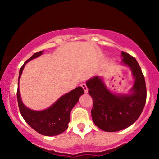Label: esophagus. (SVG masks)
<instances>
[{"mask_svg": "<svg viewBox=\"0 0 159 159\" xmlns=\"http://www.w3.org/2000/svg\"><path fill=\"white\" fill-rule=\"evenodd\" d=\"M81 87H82V88L84 89V93H87L88 92V88H87V85H86L85 84H81Z\"/></svg>", "mask_w": 159, "mask_h": 159, "instance_id": "1", "label": "esophagus"}]
</instances>
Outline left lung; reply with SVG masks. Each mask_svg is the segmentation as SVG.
<instances>
[{
  "label": "left lung",
  "instance_id": "obj_1",
  "mask_svg": "<svg viewBox=\"0 0 159 159\" xmlns=\"http://www.w3.org/2000/svg\"><path fill=\"white\" fill-rule=\"evenodd\" d=\"M123 63L129 66L135 78L131 95H114L107 89L102 78L95 76L86 83L93 98V121L105 132L123 130L132 125L141 114L147 100L145 78L136 59L122 52Z\"/></svg>",
  "mask_w": 159,
  "mask_h": 159
}]
</instances>
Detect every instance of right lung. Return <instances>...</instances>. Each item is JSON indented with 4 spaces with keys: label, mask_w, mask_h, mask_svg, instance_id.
<instances>
[{
    "label": "right lung",
    "mask_w": 159,
    "mask_h": 159,
    "mask_svg": "<svg viewBox=\"0 0 159 159\" xmlns=\"http://www.w3.org/2000/svg\"><path fill=\"white\" fill-rule=\"evenodd\" d=\"M42 54L43 51L36 52L25 61L20 69L18 85L25 64L30 60L37 57ZM84 93V91L81 87H76L73 90L61 96L50 107L41 111L30 110L24 105L20 97L19 87L17 90V99L21 116L32 129L43 135L54 136L61 134L66 130L68 123L70 121L71 111L78 102L80 96Z\"/></svg>",
    "instance_id": "add662e5"
}]
</instances>
